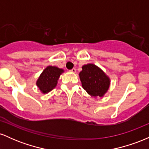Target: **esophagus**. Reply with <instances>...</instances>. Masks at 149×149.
Instances as JSON below:
<instances>
[{
    "label": "esophagus",
    "mask_w": 149,
    "mask_h": 149,
    "mask_svg": "<svg viewBox=\"0 0 149 149\" xmlns=\"http://www.w3.org/2000/svg\"><path fill=\"white\" fill-rule=\"evenodd\" d=\"M71 72L72 73H76V69H75V68H73V69H72L71 70Z\"/></svg>",
    "instance_id": "34e87169"
}]
</instances>
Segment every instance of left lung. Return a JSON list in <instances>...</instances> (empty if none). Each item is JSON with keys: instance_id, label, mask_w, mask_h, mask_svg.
<instances>
[{"instance_id": "1", "label": "left lung", "mask_w": 149, "mask_h": 149, "mask_svg": "<svg viewBox=\"0 0 149 149\" xmlns=\"http://www.w3.org/2000/svg\"><path fill=\"white\" fill-rule=\"evenodd\" d=\"M79 73L82 86L92 97H103L109 88L110 78L93 64L84 65Z\"/></svg>"}]
</instances>
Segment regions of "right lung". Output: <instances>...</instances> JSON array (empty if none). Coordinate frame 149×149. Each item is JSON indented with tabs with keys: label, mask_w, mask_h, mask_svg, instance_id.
Here are the masks:
<instances>
[{
	"label": "right lung",
	"mask_w": 149,
	"mask_h": 149,
	"mask_svg": "<svg viewBox=\"0 0 149 149\" xmlns=\"http://www.w3.org/2000/svg\"><path fill=\"white\" fill-rule=\"evenodd\" d=\"M64 72L62 69L57 66H49L46 67L36 81V85L42 93H48L55 88L60 75Z\"/></svg>",
	"instance_id": "obj_1"
}]
</instances>
